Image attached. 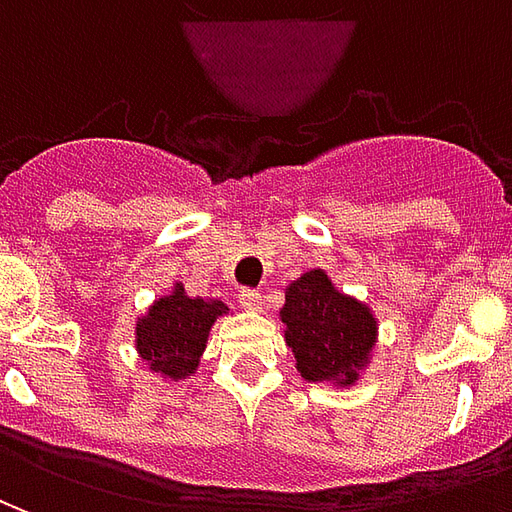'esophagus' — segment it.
Masks as SVG:
<instances>
[{"mask_svg": "<svg viewBox=\"0 0 512 512\" xmlns=\"http://www.w3.org/2000/svg\"><path fill=\"white\" fill-rule=\"evenodd\" d=\"M238 304L249 312L263 310V296L257 290H238Z\"/></svg>", "mask_w": 512, "mask_h": 512, "instance_id": "1", "label": "esophagus"}]
</instances>
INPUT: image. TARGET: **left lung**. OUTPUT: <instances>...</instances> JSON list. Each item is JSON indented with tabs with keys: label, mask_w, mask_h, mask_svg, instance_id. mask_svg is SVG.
I'll use <instances>...</instances> for the list:
<instances>
[{
	"label": "left lung",
	"mask_w": 512,
	"mask_h": 512,
	"mask_svg": "<svg viewBox=\"0 0 512 512\" xmlns=\"http://www.w3.org/2000/svg\"><path fill=\"white\" fill-rule=\"evenodd\" d=\"M279 321L285 323L296 370L312 384H356L378 337L370 307L340 293L323 268H312L285 288Z\"/></svg>",
	"instance_id": "8db88e82"
}]
</instances>
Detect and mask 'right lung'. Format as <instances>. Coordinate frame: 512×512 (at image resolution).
Wrapping results in <instances>:
<instances>
[{"label": "right lung", "instance_id": "1", "mask_svg": "<svg viewBox=\"0 0 512 512\" xmlns=\"http://www.w3.org/2000/svg\"><path fill=\"white\" fill-rule=\"evenodd\" d=\"M224 312V301L191 299L183 285L175 282V290L153 301L136 321V351L153 373L172 381L191 376L200 365L211 326Z\"/></svg>", "mask_w": 512, "mask_h": 512}]
</instances>
